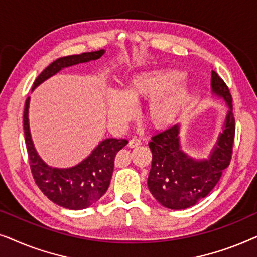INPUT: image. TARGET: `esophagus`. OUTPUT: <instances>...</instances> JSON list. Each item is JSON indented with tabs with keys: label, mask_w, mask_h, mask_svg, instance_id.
Masks as SVG:
<instances>
[{
	"label": "esophagus",
	"mask_w": 257,
	"mask_h": 257,
	"mask_svg": "<svg viewBox=\"0 0 257 257\" xmlns=\"http://www.w3.org/2000/svg\"><path fill=\"white\" fill-rule=\"evenodd\" d=\"M140 144H142V142H140V139L137 138V137H133V138L128 142V146L131 147V149H133V147L139 146Z\"/></svg>",
	"instance_id": "34e87169"
}]
</instances>
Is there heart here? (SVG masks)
<instances>
[{
	"label": "heart",
	"instance_id": "obj_1",
	"mask_svg": "<svg viewBox=\"0 0 257 257\" xmlns=\"http://www.w3.org/2000/svg\"><path fill=\"white\" fill-rule=\"evenodd\" d=\"M184 72L161 68L139 72L131 77L125 91L113 90L107 97V112L111 120L126 122L136 114L135 101L150 100L146 118L154 128H166L177 120L187 106L191 89L185 84Z\"/></svg>",
	"mask_w": 257,
	"mask_h": 257
}]
</instances>
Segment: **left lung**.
I'll list each match as a JSON object with an SVG mask.
<instances>
[{
    "mask_svg": "<svg viewBox=\"0 0 257 257\" xmlns=\"http://www.w3.org/2000/svg\"><path fill=\"white\" fill-rule=\"evenodd\" d=\"M210 86L214 96L228 106L222 132L206 159H194L184 152L180 144V125L177 124L151 138L152 151L147 186L159 203L170 209H186L206 198L229 166L235 137L231 94L226 83L212 71Z\"/></svg>",
    "mask_w": 257,
    "mask_h": 257,
    "instance_id": "left-lung-1",
    "label": "left lung"
}]
</instances>
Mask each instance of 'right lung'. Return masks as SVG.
<instances>
[{
	"label": "right lung",
	"mask_w": 257,
	"mask_h": 257,
	"mask_svg": "<svg viewBox=\"0 0 257 257\" xmlns=\"http://www.w3.org/2000/svg\"><path fill=\"white\" fill-rule=\"evenodd\" d=\"M104 54L105 50L101 49L98 51L83 52L80 55H71L56 59L40 73L34 82L33 90L62 69L79 63L96 61ZM29 103L30 97H28L24 106L23 128L31 173L36 185L48 199L64 208L79 210L93 205L106 193L113 173L114 158L128 142L126 139L107 138L98 144L90 156L76 166L68 168L51 167L41 159L31 139Z\"/></svg>",
	"instance_id": "add662e5"
}]
</instances>
